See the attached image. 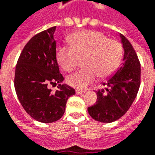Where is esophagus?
Here are the masks:
<instances>
[{"label": "esophagus", "mask_w": 155, "mask_h": 155, "mask_svg": "<svg viewBox=\"0 0 155 155\" xmlns=\"http://www.w3.org/2000/svg\"><path fill=\"white\" fill-rule=\"evenodd\" d=\"M75 93H76V94H84V91L76 90L75 91Z\"/></svg>", "instance_id": "34e87169"}]
</instances>
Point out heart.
<instances>
[{"instance_id": "1", "label": "heart", "mask_w": 155, "mask_h": 155, "mask_svg": "<svg viewBox=\"0 0 155 155\" xmlns=\"http://www.w3.org/2000/svg\"><path fill=\"white\" fill-rule=\"evenodd\" d=\"M71 46L59 45L58 62L67 71H72L83 59V67L67 77L69 85L84 89L93 82L96 75L104 79L114 74L120 64L123 49L120 41L107 39L97 31H75L69 37Z\"/></svg>"}]
</instances>
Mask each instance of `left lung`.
Returning a JSON list of instances; mask_svg holds the SVG:
<instances>
[{"label": "left lung", "instance_id": "obj_1", "mask_svg": "<svg viewBox=\"0 0 155 155\" xmlns=\"http://www.w3.org/2000/svg\"><path fill=\"white\" fill-rule=\"evenodd\" d=\"M120 38L124 49L122 67L103 83L106 88L97 91L96 104L88 108L93 120L101 123L114 122L125 114L140 88V61L128 40L122 34Z\"/></svg>", "mask_w": 155, "mask_h": 155}]
</instances>
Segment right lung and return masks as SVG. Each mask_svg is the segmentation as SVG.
Wrapping results in <instances>:
<instances>
[{"instance_id": "right-lung-1", "label": "right lung", "mask_w": 155, "mask_h": 155, "mask_svg": "<svg viewBox=\"0 0 155 155\" xmlns=\"http://www.w3.org/2000/svg\"><path fill=\"white\" fill-rule=\"evenodd\" d=\"M56 27L35 35L24 46L15 68V88L26 112L41 123H53L62 118L66 104L75 89L61 84L64 78L59 72L56 58ZM59 83L55 93L47 88Z\"/></svg>"}]
</instances>
